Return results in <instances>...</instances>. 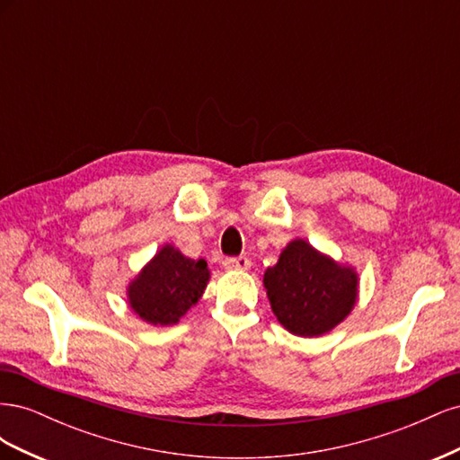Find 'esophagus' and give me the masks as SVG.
<instances>
[{"label": "esophagus", "mask_w": 460, "mask_h": 460, "mask_svg": "<svg viewBox=\"0 0 460 460\" xmlns=\"http://www.w3.org/2000/svg\"><path fill=\"white\" fill-rule=\"evenodd\" d=\"M222 267H225V270H247L252 267V261L247 257H230L222 261Z\"/></svg>", "instance_id": "obj_1"}]
</instances>
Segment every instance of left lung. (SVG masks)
Segmentation results:
<instances>
[{"label":"left lung","instance_id":"obj_1","mask_svg":"<svg viewBox=\"0 0 460 460\" xmlns=\"http://www.w3.org/2000/svg\"><path fill=\"white\" fill-rule=\"evenodd\" d=\"M357 280L351 267L318 253L305 240H294L262 282L278 323L296 336L316 338L351 313Z\"/></svg>","mask_w":460,"mask_h":460}]
</instances>
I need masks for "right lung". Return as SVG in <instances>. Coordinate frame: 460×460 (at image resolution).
<instances>
[{
    "label": "right lung",
    "mask_w": 460,
    "mask_h": 460,
    "mask_svg": "<svg viewBox=\"0 0 460 460\" xmlns=\"http://www.w3.org/2000/svg\"><path fill=\"white\" fill-rule=\"evenodd\" d=\"M208 282L203 259L184 257L172 245H164L128 286L132 311L153 326L176 324L196 305Z\"/></svg>",
    "instance_id": "right-lung-1"
}]
</instances>
